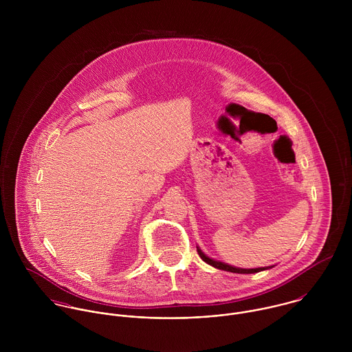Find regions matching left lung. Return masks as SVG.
Listing matches in <instances>:
<instances>
[{
	"mask_svg": "<svg viewBox=\"0 0 352 352\" xmlns=\"http://www.w3.org/2000/svg\"><path fill=\"white\" fill-rule=\"evenodd\" d=\"M198 253L201 256V260L206 261L207 264L218 268V270H223V271H229V272H234V274H254V272H260V271H264V270H270L272 268L274 265H270V267H258V268H240V267H233L230 264H226L223 261H218V260H214L211 257H208L204 252L201 251L199 247H197Z\"/></svg>",
	"mask_w": 352,
	"mask_h": 352,
	"instance_id": "obj_1",
	"label": "left lung"
}]
</instances>
